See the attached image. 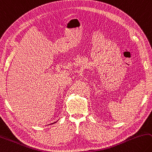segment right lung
I'll return each mask as SVG.
<instances>
[{
  "mask_svg": "<svg viewBox=\"0 0 152 152\" xmlns=\"http://www.w3.org/2000/svg\"><path fill=\"white\" fill-rule=\"evenodd\" d=\"M54 123H56V122H54ZM53 124H54V123H53Z\"/></svg>",
  "mask_w": 152,
  "mask_h": 152,
  "instance_id": "obj_1",
  "label": "right lung"
}]
</instances>
